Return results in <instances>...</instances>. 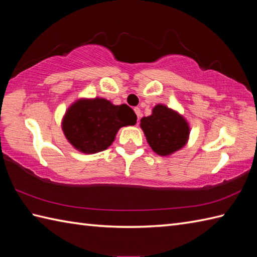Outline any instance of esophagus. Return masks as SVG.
I'll return each mask as SVG.
<instances>
[{
	"mask_svg": "<svg viewBox=\"0 0 257 257\" xmlns=\"http://www.w3.org/2000/svg\"><path fill=\"white\" fill-rule=\"evenodd\" d=\"M134 110H135L136 114H137V118H138V120H139V119H140V117H141V111H140V109H139L138 107H136V108L134 109Z\"/></svg>",
	"mask_w": 257,
	"mask_h": 257,
	"instance_id": "obj_1",
	"label": "esophagus"
}]
</instances>
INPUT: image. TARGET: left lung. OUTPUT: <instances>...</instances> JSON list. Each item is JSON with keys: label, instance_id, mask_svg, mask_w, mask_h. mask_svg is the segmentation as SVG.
Segmentation results:
<instances>
[{"label": "left lung", "instance_id": "left-lung-1", "mask_svg": "<svg viewBox=\"0 0 257 257\" xmlns=\"http://www.w3.org/2000/svg\"><path fill=\"white\" fill-rule=\"evenodd\" d=\"M140 128L151 149L162 157L181 150L190 137V124L187 119L163 103H158L152 108L150 116L140 119Z\"/></svg>", "mask_w": 257, "mask_h": 257}]
</instances>
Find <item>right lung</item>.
<instances>
[{
    "mask_svg": "<svg viewBox=\"0 0 257 257\" xmlns=\"http://www.w3.org/2000/svg\"><path fill=\"white\" fill-rule=\"evenodd\" d=\"M136 122L137 116L127 105H113L100 97L79 98L67 108L62 129L76 150L92 155L111 146L120 128Z\"/></svg>",
    "mask_w": 257,
    "mask_h": 257,
    "instance_id": "1",
    "label": "right lung"
}]
</instances>
